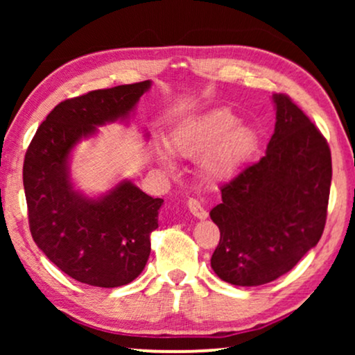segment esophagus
<instances>
[{
    "label": "esophagus",
    "mask_w": 355,
    "mask_h": 355,
    "mask_svg": "<svg viewBox=\"0 0 355 355\" xmlns=\"http://www.w3.org/2000/svg\"><path fill=\"white\" fill-rule=\"evenodd\" d=\"M187 207H189V210H191L192 215L196 216V218H198V220H205V218L208 216L207 210L202 207V203L198 202L197 198H189Z\"/></svg>",
    "instance_id": "esophagus-1"
}]
</instances>
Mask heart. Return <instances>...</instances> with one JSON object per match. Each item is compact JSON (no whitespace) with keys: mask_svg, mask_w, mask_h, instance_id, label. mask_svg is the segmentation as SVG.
Here are the masks:
<instances>
[{"mask_svg":"<svg viewBox=\"0 0 355 355\" xmlns=\"http://www.w3.org/2000/svg\"><path fill=\"white\" fill-rule=\"evenodd\" d=\"M259 148V134L250 125L239 123L230 110H211L179 124L168 140V150L176 157L193 158L200 155L198 176L210 186H223L239 174ZM166 169L173 162L166 152H158Z\"/></svg>","mask_w":355,"mask_h":355,"instance_id":"heart-1","label":"heart"}]
</instances>
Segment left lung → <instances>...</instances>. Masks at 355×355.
I'll return each mask as SVG.
<instances>
[{
	"instance_id": "8db88e82",
	"label": "left lung",
	"mask_w": 355,
	"mask_h": 355,
	"mask_svg": "<svg viewBox=\"0 0 355 355\" xmlns=\"http://www.w3.org/2000/svg\"><path fill=\"white\" fill-rule=\"evenodd\" d=\"M275 134L265 157L221 187L210 216L220 227L211 268L234 286H260L293 270L327 223L331 152L284 94H275Z\"/></svg>"
}]
</instances>
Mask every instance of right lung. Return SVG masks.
I'll use <instances>...</instances> for the list:
<instances>
[{"mask_svg":"<svg viewBox=\"0 0 355 355\" xmlns=\"http://www.w3.org/2000/svg\"><path fill=\"white\" fill-rule=\"evenodd\" d=\"M150 85L144 80L61 101L27 148L22 176L33 241L58 268L84 284L118 288L142 273L163 198L130 181L96 198L84 196L71 181V152L98 125L128 119Z\"/></svg>","mask_w":355,"mask_h":355,"instance_id":"obj_1","label":"right lung"}]
</instances>
